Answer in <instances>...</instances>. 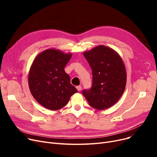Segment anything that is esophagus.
I'll return each mask as SVG.
<instances>
[{
    "instance_id": "34e87169",
    "label": "esophagus",
    "mask_w": 157,
    "mask_h": 157,
    "mask_svg": "<svg viewBox=\"0 0 157 157\" xmlns=\"http://www.w3.org/2000/svg\"><path fill=\"white\" fill-rule=\"evenodd\" d=\"M76 88H77V90H78V92H79V91H80V90H82V87H81V86H77L76 87Z\"/></svg>"
}]
</instances>
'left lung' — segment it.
<instances>
[{
	"instance_id": "left-lung-1",
	"label": "left lung",
	"mask_w": 157,
	"mask_h": 157,
	"mask_svg": "<svg viewBox=\"0 0 157 157\" xmlns=\"http://www.w3.org/2000/svg\"><path fill=\"white\" fill-rule=\"evenodd\" d=\"M92 69V85L83 96L92 107L103 110L112 107L122 96L126 84V71L117 52L100 45L84 52Z\"/></svg>"
}]
</instances>
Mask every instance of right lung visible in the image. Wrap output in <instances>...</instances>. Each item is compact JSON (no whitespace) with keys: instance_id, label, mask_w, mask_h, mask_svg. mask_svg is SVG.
<instances>
[{"instance_id":"right-lung-1","label":"right lung","mask_w":157,"mask_h":157,"mask_svg":"<svg viewBox=\"0 0 157 157\" xmlns=\"http://www.w3.org/2000/svg\"><path fill=\"white\" fill-rule=\"evenodd\" d=\"M71 56L59 50L48 49L38 55L31 66L28 77L31 93L38 103L50 110L65 107L78 92L64 70Z\"/></svg>"}]
</instances>
